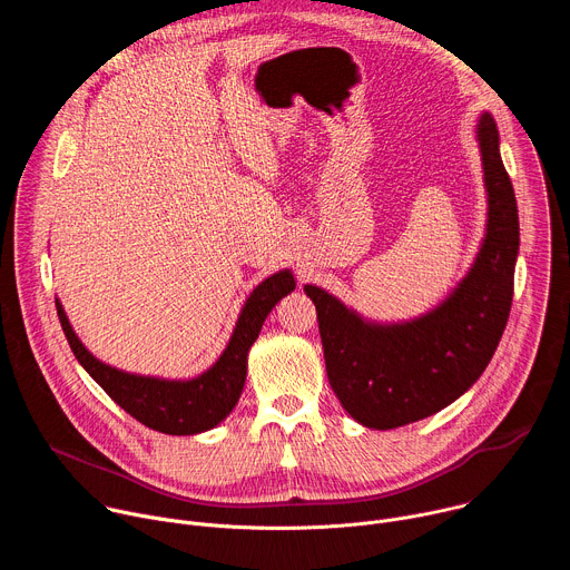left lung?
Here are the masks:
<instances>
[{
	"label": "left lung",
	"instance_id": "obj_1",
	"mask_svg": "<svg viewBox=\"0 0 570 570\" xmlns=\"http://www.w3.org/2000/svg\"><path fill=\"white\" fill-rule=\"evenodd\" d=\"M487 187V234L458 288L431 313L403 324H372L317 286H304L332 390L367 429H396L440 413L492 361L512 308L519 212L492 115L478 121Z\"/></svg>",
	"mask_w": 570,
	"mask_h": 570
}]
</instances>
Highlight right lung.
<instances>
[{
  "label": "right lung",
  "mask_w": 570,
  "mask_h": 570,
  "mask_svg": "<svg viewBox=\"0 0 570 570\" xmlns=\"http://www.w3.org/2000/svg\"><path fill=\"white\" fill-rule=\"evenodd\" d=\"M293 288L295 279L288 271H279L264 279L243 306L236 330L216 365L191 381L137 376L101 363L76 338L58 299L56 311L78 363L130 417L167 435H194L214 429L232 413L243 383H246L248 350L257 341L266 315Z\"/></svg>",
  "instance_id": "1"
}]
</instances>
